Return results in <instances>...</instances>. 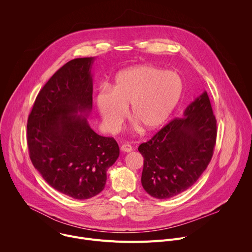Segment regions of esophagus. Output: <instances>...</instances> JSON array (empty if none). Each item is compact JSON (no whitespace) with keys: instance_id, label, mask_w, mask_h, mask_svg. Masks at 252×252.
Masks as SVG:
<instances>
[{"instance_id":"34e87169","label":"esophagus","mask_w":252,"mask_h":252,"mask_svg":"<svg viewBox=\"0 0 252 252\" xmlns=\"http://www.w3.org/2000/svg\"><path fill=\"white\" fill-rule=\"evenodd\" d=\"M121 150L123 152H125V153H130L133 149H132V147L130 145H128V143H125V145H123L121 147Z\"/></svg>"}]
</instances>
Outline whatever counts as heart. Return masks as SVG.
<instances>
[{"mask_svg": "<svg viewBox=\"0 0 252 252\" xmlns=\"http://www.w3.org/2000/svg\"><path fill=\"white\" fill-rule=\"evenodd\" d=\"M183 93V83L172 71L153 64L128 67L117 76L113 90L102 88L96 106L105 127L116 131L130 115L145 130H155L168 120Z\"/></svg>", "mask_w": 252, "mask_h": 252, "instance_id": "b5f03b06", "label": "heart"}]
</instances>
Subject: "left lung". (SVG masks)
Wrapping results in <instances>:
<instances>
[{
  "mask_svg": "<svg viewBox=\"0 0 252 252\" xmlns=\"http://www.w3.org/2000/svg\"><path fill=\"white\" fill-rule=\"evenodd\" d=\"M217 120L204 91L184 113L138 147L143 157L141 185L166 199L193 186L207 167L217 142Z\"/></svg>",
  "mask_w": 252,
  "mask_h": 252,
  "instance_id": "1",
  "label": "left lung"
}]
</instances>
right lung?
Listing matches in <instances>:
<instances>
[{
	"label": "right lung",
	"instance_id": "obj_1",
	"mask_svg": "<svg viewBox=\"0 0 252 252\" xmlns=\"http://www.w3.org/2000/svg\"><path fill=\"white\" fill-rule=\"evenodd\" d=\"M94 60L75 59L59 68L37 95L27 124L34 168L53 189L76 199L98 194L120 156L116 139L95 133L82 116L93 107Z\"/></svg>",
	"mask_w": 252,
	"mask_h": 252
}]
</instances>
